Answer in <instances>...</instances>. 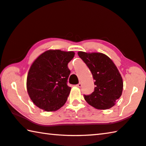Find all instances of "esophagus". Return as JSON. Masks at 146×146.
<instances>
[{
	"label": "esophagus",
	"instance_id": "obj_1",
	"mask_svg": "<svg viewBox=\"0 0 146 146\" xmlns=\"http://www.w3.org/2000/svg\"><path fill=\"white\" fill-rule=\"evenodd\" d=\"M76 86H77V87H81L82 86V83H79L78 84L76 85Z\"/></svg>",
	"mask_w": 146,
	"mask_h": 146
}]
</instances>
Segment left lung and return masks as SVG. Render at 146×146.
I'll list each match as a JSON object with an SVG mask.
<instances>
[{
    "label": "left lung",
    "instance_id": "left-lung-1",
    "mask_svg": "<svg viewBox=\"0 0 146 146\" xmlns=\"http://www.w3.org/2000/svg\"><path fill=\"white\" fill-rule=\"evenodd\" d=\"M78 56L91 72L95 80L94 92L84 95L88 104L97 109H108L120 98L123 90L122 78L113 61L102 53L79 52Z\"/></svg>",
    "mask_w": 146,
    "mask_h": 146
}]
</instances>
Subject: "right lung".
Returning a JSON list of instances; mask_svg holds the SVG:
<instances>
[{
    "mask_svg": "<svg viewBox=\"0 0 146 146\" xmlns=\"http://www.w3.org/2000/svg\"><path fill=\"white\" fill-rule=\"evenodd\" d=\"M74 52L48 50L37 57L27 76V90L35 106L54 111L65 104L70 91L67 85L70 70L67 64Z\"/></svg>",
    "mask_w": 146,
    "mask_h": 146,
    "instance_id": "obj_1",
    "label": "right lung"
}]
</instances>
